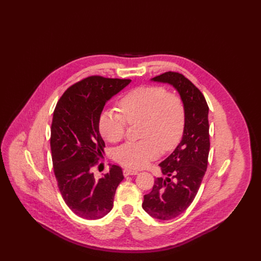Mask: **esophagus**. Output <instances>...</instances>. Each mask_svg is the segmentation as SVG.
<instances>
[{
	"mask_svg": "<svg viewBox=\"0 0 261 261\" xmlns=\"http://www.w3.org/2000/svg\"><path fill=\"white\" fill-rule=\"evenodd\" d=\"M123 173H124L125 176H129V175H136V174L138 173V171L133 170V169H128V168H126V169H124Z\"/></svg>",
	"mask_w": 261,
	"mask_h": 261,
	"instance_id": "1",
	"label": "esophagus"
}]
</instances>
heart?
I'll use <instances>...</instances> for the list:
<instances>
[{
  "label": "heart",
  "mask_w": 261,
  "mask_h": 261,
  "mask_svg": "<svg viewBox=\"0 0 261 261\" xmlns=\"http://www.w3.org/2000/svg\"><path fill=\"white\" fill-rule=\"evenodd\" d=\"M122 116L115 110L102 111L98 128L108 142L121 141L129 125H140L142 140L127 142L117 148L115 159L123 166L139 169L156 160L161 150L167 152L179 142L186 122L182 100L160 87H140L119 102Z\"/></svg>",
  "instance_id": "heart-1"
}]
</instances>
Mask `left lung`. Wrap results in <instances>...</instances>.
Masks as SVG:
<instances>
[{
	"label": "left lung",
	"instance_id": "8db88e82",
	"mask_svg": "<svg viewBox=\"0 0 261 261\" xmlns=\"http://www.w3.org/2000/svg\"><path fill=\"white\" fill-rule=\"evenodd\" d=\"M151 81L172 86L186 110L181 140L159 164L166 177L155 179L153 190L144 195L142 202V208L151 217L171 220L192 203L206 171L210 152L208 106L201 92L182 74L169 71Z\"/></svg>",
	"mask_w": 261,
	"mask_h": 261
}]
</instances>
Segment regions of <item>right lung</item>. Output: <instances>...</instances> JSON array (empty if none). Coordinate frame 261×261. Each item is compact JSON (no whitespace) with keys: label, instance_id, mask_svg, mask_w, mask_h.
I'll list each match as a JSON object with an SVG mask.
<instances>
[{"label":"right lung","instance_id":"obj_1","mask_svg":"<svg viewBox=\"0 0 261 261\" xmlns=\"http://www.w3.org/2000/svg\"><path fill=\"white\" fill-rule=\"evenodd\" d=\"M130 83L90 76L71 86L54 111L50 148L55 175L66 204L81 218L101 219L114 206L124 175L117 165L100 178L92 172L105 147L98 121L106 102Z\"/></svg>","mask_w":261,"mask_h":261}]
</instances>
